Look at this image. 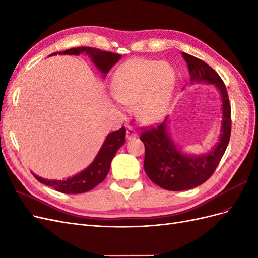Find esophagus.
Listing matches in <instances>:
<instances>
[{"instance_id":"34e87169","label":"esophagus","mask_w":258,"mask_h":258,"mask_svg":"<svg viewBox=\"0 0 258 258\" xmlns=\"http://www.w3.org/2000/svg\"><path fill=\"white\" fill-rule=\"evenodd\" d=\"M137 137H138V135H137V132L134 129H132V128H128L127 129V131H126V138H127V140H134Z\"/></svg>"}]
</instances>
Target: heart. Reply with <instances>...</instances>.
<instances>
[{"label":"heart","instance_id":"obj_1","mask_svg":"<svg viewBox=\"0 0 258 258\" xmlns=\"http://www.w3.org/2000/svg\"><path fill=\"white\" fill-rule=\"evenodd\" d=\"M175 86L173 69L158 61L136 58L122 64L114 76L115 105L127 111L136 104L139 120L153 124L165 118L170 110Z\"/></svg>","mask_w":258,"mask_h":258}]
</instances>
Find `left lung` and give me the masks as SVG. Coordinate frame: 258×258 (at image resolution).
Returning <instances> with one entry per match:
<instances>
[{
    "mask_svg": "<svg viewBox=\"0 0 258 258\" xmlns=\"http://www.w3.org/2000/svg\"><path fill=\"white\" fill-rule=\"evenodd\" d=\"M189 70L192 83L213 85L222 99V124L218 142L210 152L201 155L184 153L171 138L169 118L157 127L142 132L141 141L145 146L144 170L156 185L171 191L191 189L204 184L213 174L229 143L231 113L227 89L214 70L188 53H182Z\"/></svg>",
    "mask_w": 258,
    "mask_h": 258,
    "instance_id": "obj_1",
    "label": "left lung"
}]
</instances>
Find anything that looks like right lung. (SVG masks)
Wrapping results in <instances>:
<instances>
[{
    "instance_id": "obj_1",
    "label": "right lung",
    "mask_w": 258,
    "mask_h": 258,
    "mask_svg": "<svg viewBox=\"0 0 258 258\" xmlns=\"http://www.w3.org/2000/svg\"><path fill=\"white\" fill-rule=\"evenodd\" d=\"M57 53L74 54V56H80V53L87 54L91 59L92 63L103 74V77L106 76L111 68L121 58V56L118 53L102 51L101 49L92 47L70 48L61 52H53L50 54V57ZM124 137H126V128L124 127L108 134L93 161L87 168L81 171L80 173H77L71 177L64 179H47L34 173L32 174L40 183L52 187V188L60 192L83 194L95 188L101 182L104 181L108 171H110L111 162L115 154L124 144V141H126Z\"/></svg>"
}]
</instances>
